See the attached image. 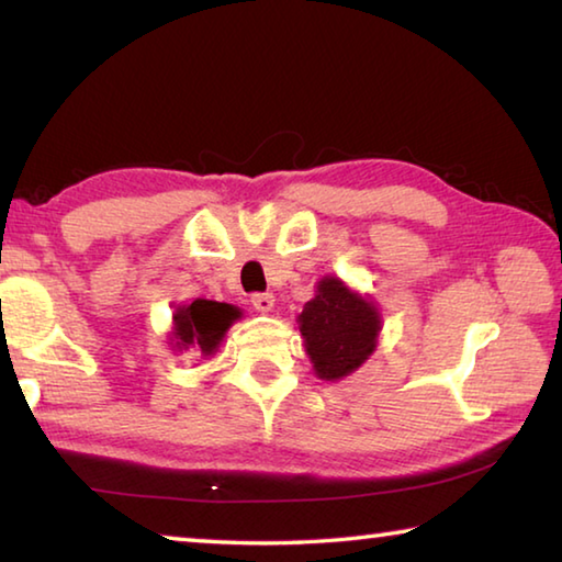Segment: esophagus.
<instances>
[{
    "instance_id": "esophagus-1",
    "label": "esophagus",
    "mask_w": 562,
    "mask_h": 562,
    "mask_svg": "<svg viewBox=\"0 0 562 562\" xmlns=\"http://www.w3.org/2000/svg\"><path fill=\"white\" fill-rule=\"evenodd\" d=\"M252 307L258 310V312H262V315H268V312H272V307H274V297L270 292H258V294H252Z\"/></svg>"
}]
</instances>
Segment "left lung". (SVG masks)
I'll use <instances>...</instances> for the list:
<instances>
[{
    "label": "left lung",
    "mask_w": 562,
    "mask_h": 562,
    "mask_svg": "<svg viewBox=\"0 0 562 562\" xmlns=\"http://www.w3.org/2000/svg\"><path fill=\"white\" fill-rule=\"evenodd\" d=\"M297 329L315 374L325 382H339L374 355L382 312L372 297L327 274L297 315Z\"/></svg>",
    "instance_id": "obj_1"
}]
</instances>
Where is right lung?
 Returning a JSON list of instances; mask_svg holds the SVG:
<instances>
[{"mask_svg":"<svg viewBox=\"0 0 562 562\" xmlns=\"http://www.w3.org/2000/svg\"><path fill=\"white\" fill-rule=\"evenodd\" d=\"M243 317L240 307L215 300H193L178 304L173 312V327L168 331V345L173 351H201L213 357L221 349L227 329Z\"/></svg>","mask_w":562,"mask_h":562,"instance_id":"1","label":"right lung"}]
</instances>
